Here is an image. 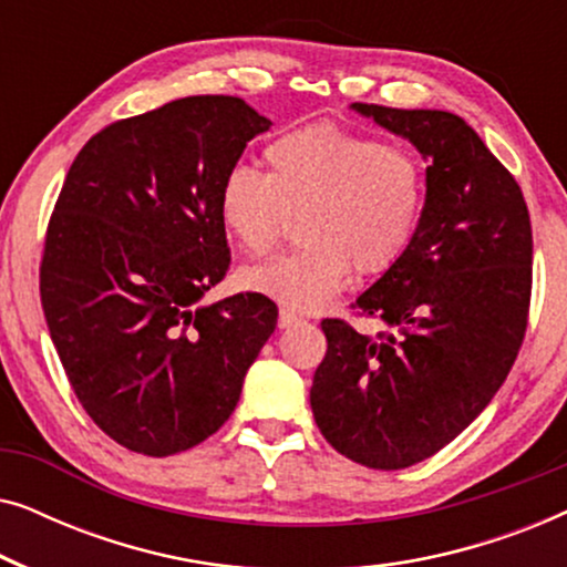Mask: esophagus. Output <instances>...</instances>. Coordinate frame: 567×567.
<instances>
[{
  "label": "esophagus",
  "mask_w": 567,
  "mask_h": 567,
  "mask_svg": "<svg viewBox=\"0 0 567 567\" xmlns=\"http://www.w3.org/2000/svg\"><path fill=\"white\" fill-rule=\"evenodd\" d=\"M297 322H301V315H297L289 307H281V312H278V328H291Z\"/></svg>",
  "instance_id": "obj_1"
}]
</instances>
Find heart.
Here are the masks:
<instances>
[{"label":"heart","mask_w":567,"mask_h":567,"mask_svg":"<svg viewBox=\"0 0 567 567\" xmlns=\"http://www.w3.org/2000/svg\"><path fill=\"white\" fill-rule=\"evenodd\" d=\"M268 173L235 165L219 188V216L245 252L274 247L299 214L297 250L245 270L252 291L291 309L328 301L355 266L390 270L417 237L429 173L405 146L315 123L266 146Z\"/></svg>","instance_id":"obj_1"}]
</instances>
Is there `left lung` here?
<instances>
[{"instance_id": "obj_1", "label": "left lung", "mask_w": 567, "mask_h": 567, "mask_svg": "<svg viewBox=\"0 0 567 567\" xmlns=\"http://www.w3.org/2000/svg\"><path fill=\"white\" fill-rule=\"evenodd\" d=\"M429 159V204L408 252L353 301L386 330L322 320L312 413L328 444L405 470L460 436L506 382L532 301V221L516 177L460 115L353 103Z\"/></svg>"}]
</instances>
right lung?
<instances>
[{
    "instance_id": "add662e5",
    "label": "right lung",
    "mask_w": 567,
    "mask_h": 567,
    "mask_svg": "<svg viewBox=\"0 0 567 567\" xmlns=\"http://www.w3.org/2000/svg\"><path fill=\"white\" fill-rule=\"evenodd\" d=\"M270 121L231 95L115 121L76 154L45 229L41 305L69 384L115 444L193 449L235 413L278 309L200 305L231 255L219 188Z\"/></svg>"
}]
</instances>
